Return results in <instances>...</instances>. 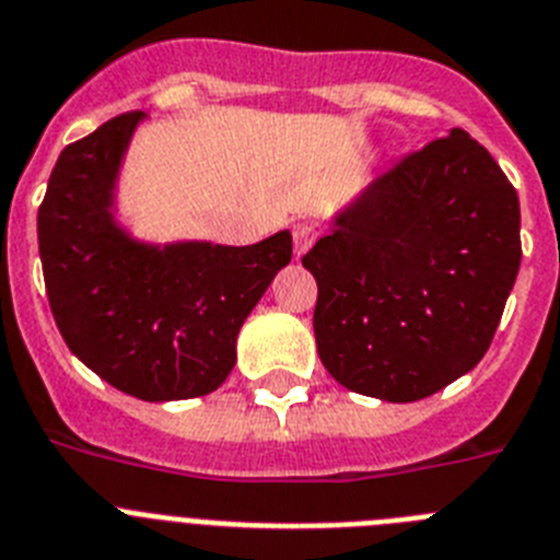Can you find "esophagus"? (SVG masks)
<instances>
[{
	"instance_id": "esophagus-1",
	"label": "esophagus",
	"mask_w": 560,
	"mask_h": 560,
	"mask_svg": "<svg viewBox=\"0 0 560 560\" xmlns=\"http://www.w3.org/2000/svg\"><path fill=\"white\" fill-rule=\"evenodd\" d=\"M318 225L315 222H299V225L293 228V245H295V253H307L310 247H313V242L318 240Z\"/></svg>"
}]
</instances>
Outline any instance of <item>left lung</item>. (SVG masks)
I'll return each instance as SVG.
<instances>
[{"instance_id":"1","label":"left lung","mask_w":560,"mask_h":560,"mask_svg":"<svg viewBox=\"0 0 560 560\" xmlns=\"http://www.w3.org/2000/svg\"><path fill=\"white\" fill-rule=\"evenodd\" d=\"M518 228V194L468 132L402 154L301 259L318 281L320 363L388 402L470 372L522 265Z\"/></svg>"}]
</instances>
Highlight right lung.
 Masks as SVG:
<instances>
[{
	"label": "right lung",
	"mask_w": 560,
	"mask_h": 560,
	"mask_svg": "<svg viewBox=\"0 0 560 560\" xmlns=\"http://www.w3.org/2000/svg\"><path fill=\"white\" fill-rule=\"evenodd\" d=\"M143 112H124L58 154L38 206V253L56 327L75 358L138 400H188L220 388L236 335L293 236L259 245L149 247L112 222V183Z\"/></svg>",
	"instance_id": "right-lung-1"
}]
</instances>
